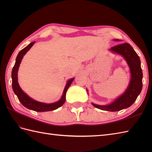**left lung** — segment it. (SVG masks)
Wrapping results in <instances>:
<instances>
[{"instance_id": "8db88e82", "label": "left lung", "mask_w": 152, "mask_h": 152, "mask_svg": "<svg viewBox=\"0 0 152 152\" xmlns=\"http://www.w3.org/2000/svg\"><path fill=\"white\" fill-rule=\"evenodd\" d=\"M110 50L114 52L121 54L127 61L131 73L129 86L124 94L112 104L106 106H100L93 103L92 104L102 110L116 112L129 107L136 101L142 88V70L140 58L129 44H119L112 47Z\"/></svg>"}]
</instances>
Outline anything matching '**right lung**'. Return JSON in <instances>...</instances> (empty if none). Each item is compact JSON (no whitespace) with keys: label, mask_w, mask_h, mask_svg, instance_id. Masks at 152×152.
Wrapping results in <instances>:
<instances>
[{"label":"right lung","mask_w":152,"mask_h":152,"mask_svg":"<svg viewBox=\"0 0 152 152\" xmlns=\"http://www.w3.org/2000/svg\"><path fill=\"white\" fill-rule=\"evenodd\" d=\"M35 42H33L31 44L28 45L27 47H25L23 49L21 50L19 53H18L17 57H16L15 63L13 67L12 72V88L15 94L17 95L19 101L21 102V104L23 105L25 107H26L28 109L33 110L36 112H47V111H51L54 110L60 106H62L64 102H65V96H66V92L67 89H69V86L73 82L74 78H72L68 81L66 85L64 88L63 95L62 97L58 102L51 103V104H45V103L37 102L34 100L30 98L27 95L22 91V89L20 88L18 82V70L19 66V64L21 63V61L24 55L26 53L27 51L31 49V48L33 46Z\"/></svg>","instance_id":"obj_1"}]
</instances>
